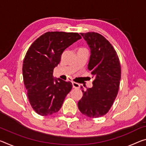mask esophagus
<instances>
[{
	"mask_svg": "<svg viewBox=\"0 0 146 146\" xmlns=\"http://www.w3.org/2000/svg\"><path fill=\"white\" fill-rule=\"evenodd\" d=\"M72 85H73V88H79L80 87L79 84H78V83L75 82H72Z\"/></svg>",
	"mask_w": 146,
	"mask_h": 146,
	"instance_id": "esophagus-1",
	"label": "esophagus"
}]
</instances>
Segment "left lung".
<instances>
[{
  "mask_svg": "<svg viewBox=\"0 0 146 146\" xmlns=\"http://www.w3.org/2000/svg\"><path fill=\"white\" fill-rule=\"evenodd\" d=\"M80 35L90 48L88 69L94 80L93 86L82 90L83 96L78 102V107L82 114L98 118L109 111L116 98L121 66L116 51L105 37L97 32L80 33Z\"/></svg>",
  "mask_w": 146,
  "mask_h": 146,
  "instance_id": "1",
  "label": "left lung"
}]
</instances>
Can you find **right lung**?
<instances>
[{"mask_svg": "<svg viewBox=\"0 0 146 146\" xmlns=\"http://www.w3.org/2000/svg\"><path fill=\"white\" fill-rule=\"evenodd\" d=\"M81 39L76 32H48L34 41L25 55L23 76L29 102L40 115H51L60 109L72 89L71 82L53 77V70L66 48Z\"/></svg>", "mask_w": 146, "mask_h": 146, "instance_id": "obj_1", "label": "right lung"}]
</instances>
